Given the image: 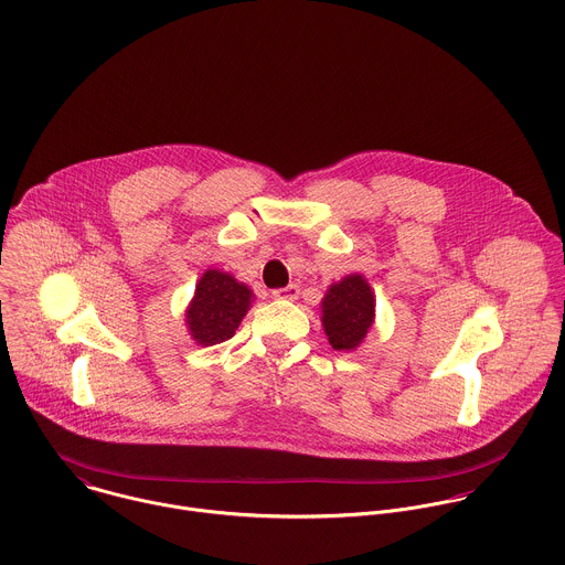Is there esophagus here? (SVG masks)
Returning a JSON list of instances; mask_svg holds the SVG:
<instances>
[{"instance_id":"34e87169","label":"esophagus","mask_w":565,"mask_h":565,"mask_svg":"<svg viewBox=\"0 0 565 565\" xmlns=\"http://www.w3.org/2000/svg\"><path fill=\"white\" fill-rule=\"evenodd\" d=\"M300 296V287L298 285H287L280 289H274V298L276 300H298Z\"/></svg>"}]
</instances>
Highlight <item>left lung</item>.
<instances>
[{"label": "left lung", "instance_id": "8db88e82", "mask_svg": "<svg viewBox=\"0 0 565 565\" xmlns=\"http://www.w3.org/2000/svg\"><path fill=\"white\" fill-rule=\"evenodd\" d=\"M323 330L334 350H352L374 322V296L363 276L332 285L322 302Z\"/></svg>", "mask_w": 565, "mask_h": 565}]
</instances>
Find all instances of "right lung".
Returning a JSON list of instances; mask_svg holds the SVG:
<instances>
[{"instance_id": "right-lung-1", "label": "right lung", "mask_w": 565, "mask_h": 565, "mask_svg": "<svg viewBox=\"0 0 565 565\" xmlns=\"http://www.w3.org/2000/svg\"><path fill=\"white\" fill-rule=\"evenodd\" d=\"M252 291L231 274L209 269L195 287V298L186 311L193 339L202 345L228 341L247 313Z\"/></svg>"}]
</instances>
